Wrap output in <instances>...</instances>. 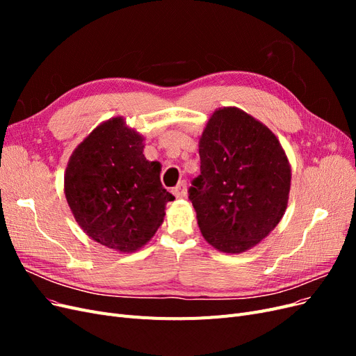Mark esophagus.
<instances>
[{"label":"esophagus","mask_w":356,"mask_h":356,"mask_svg":"<svg viewBox=\"0 0 356 356\" xmlns=\"http://www.w3.org/2000/svg\"><path fill=\"white\" fill-rule=\"evenodd\" d=\"M172 193H174V196L177 199H184L187 196V182L186 181L178 182V186L172 188Z\"/></svg>","instance_id":"34e87169"}]
</instances>
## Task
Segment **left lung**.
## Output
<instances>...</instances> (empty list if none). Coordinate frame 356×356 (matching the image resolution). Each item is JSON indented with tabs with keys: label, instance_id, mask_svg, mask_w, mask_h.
Instances as JSON below:
<instances>
[{
	"label": "left lung",
	"instance_id": "1",
	"mask_svg": "<svg viewBox=\"0 0 356 356\" xmlns=\"http://www.w3.org/2000/svg\"><path fill=\"white\" fill-rule=\"evenodd\" d=\"M190 200L215 250L242 254L267 238L288 207L291 165L276 135L236 106L215 110L199 138Z\"/></svg>",
	"mask_w": 356,
	"mask_h": 356
}]
</instances>
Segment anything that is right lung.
<instances>
[{
  "mask_svg": "<svg viewBox=\"0 0 356 356\" xmlns=\"http://www.w3.org/2000/svg\"><path fill=\"white\" fill-rule=\"evenodd\" d=\"M144 141L123 117H113L75 147L63 177L81 230L118 252H135L152 241L166 203L175 199L161 186V165L145 159Z\"/></svg>",
  "mask_w": 356,
  "mask_h": 356,
  "instance_id": "right-lung-1",
  "label": "right lung"
}]
</instances>
